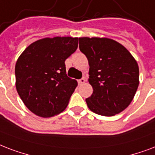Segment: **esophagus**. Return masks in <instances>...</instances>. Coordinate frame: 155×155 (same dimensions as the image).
I'll return each mask as SVG.
<instances>
[{
  "mask_svg": "<svg viewBox=\"0 0 155 155\" xmlns=\"http://www.w3.org/2000/svg\"><path fill=\"white\" fill-rule=\"evenodd\" d=\"M85 82H86V79L84 78H81V79H80V80H78V84L79 85H82V84H84L85 83Z\"/></svg>",
  "mask_w": 155,
  "mask_h": 155,
  "instance_id": "obj_1",
  "label": "esophagus"
}]
</instances>
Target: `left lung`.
Returning a JSON list of instances; mask_svg holds the SVG:
<instances>
[{"label": "left lung", "mask_w": 155, "mask_h": 155, "mask_svg": "<svg viewBox=\"0 0 155 155\" xmlns=\"http://www.w3.org/2000/svg\"><path fill=\"white\" fill-rule=\"evenodd\" d=\"M80 51L89 62V83L93 93L86 99L89 109L104 116L123 111L139 85V68L131 53L108 38H79Z\"/></svg>", "instance_id": "8db88e82"}]
</instances>
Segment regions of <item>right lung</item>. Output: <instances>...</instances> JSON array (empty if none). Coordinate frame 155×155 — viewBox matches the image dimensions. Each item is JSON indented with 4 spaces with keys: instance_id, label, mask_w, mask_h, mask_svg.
Wrapping results in <instances>:
<instances>
[{
    "instance_id": "add662e5",
    "label": "right lung",
    "mask_w": 155,
    "mask_h": 155,
    "mask_svg": "<svg viewBox=\"0 0 155 155\" xmlns=\"http://www.w3.org/2000/svg\"><path fill=\"white\" fill-rule=\"evenodd\" d=\"M78 38H44L30 44L15 64L16 89L30 111L51 117L66 108L78 81L66 74L64 61L76 51Z\"/></svg>"
}]
</instances>
